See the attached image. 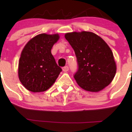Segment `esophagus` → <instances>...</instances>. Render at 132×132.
I'll return each instance as SVG.
<instances>
[{"label":"esophagus","mask_w":132,"mask_h":132,"mask_svg":"<svg viewBox=\"0 0 132 132\" xmlns=\"http://www.w3.org/2000/svg\"><path fill=\"white\" fill-rule=\"evenodd\" d=\"M62 70H63V71H64V72H66V71H68L69 70V67L68 66H64V67L62 68Z\"/></svg>","instance_id":"obj_1"}]
</instances>
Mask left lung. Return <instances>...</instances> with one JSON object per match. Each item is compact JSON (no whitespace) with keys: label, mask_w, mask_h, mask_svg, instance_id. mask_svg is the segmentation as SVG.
I'll return each mask as SVG.
<instances>
[{"label":"left lung","mask_w":132,"mask_h":132,"mask_svg":"<svg viewBox=\"0 0 132 132\" xmlns=\"http://www.w3.org/2000/svg\"><path fill=\"white\" fill-rule=\"evenodd\" d=\"M73 48L78 69L73 77L84 89L98 92L112 81L116 66L112 50L94 33L83 31L65 34Z\"/></svg>","instance_id":"1"}]
</instances>
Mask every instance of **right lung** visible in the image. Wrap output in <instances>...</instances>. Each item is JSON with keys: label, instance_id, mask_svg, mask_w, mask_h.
I'll return each mask as SVG.
<instances>
[{"label": "right lung", "instance_id": "right-lung-1", "mask_svg": "<svg viewBox=\"0 0 132 132\" xmlns=\"http://www.w3.org/2000/svg\"><path fill=\"white\" fill-rule=\"evenodd\" d=\"M58 34H41L30 39L21 54L18 77L29 91L36 93L50 88L62 71L51 53Z\"/></svg>", "mask_w": 132, "mask_h": 132}]
</instances>
